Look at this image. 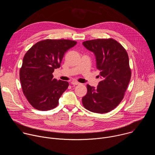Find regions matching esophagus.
Returning a JSON list of instances; mask_svg holds the SVG:
<instances>
[{
  "mask_svg": "<svg viewBox=\"0 0 155 155\" xmlns=\"http://www.w3.org/2000/svg\"><path fill=\"white\" fill-rule=\"evenodd\" d=\"M71 84H72V85H77V84H80V83H78V82H77V81H72V82H71Z\"/></svg>",
  "mask_w": 155,
  "mask_h": 155,
  "instance_id": "obj_1",
  "label": "esophagus"
}]
</instances>
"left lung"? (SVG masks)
<instances>
[{"instance_id": "8db88e82", "label": "left lung", "mask_w": 155, "mask_h": 155, "mask_svg": "<svg viewBox=\"0 0 155 155\" xmlns=\"http://www.w3.org/2000/svg\"><path fill=\"white\" fill-rule=\"evenodd\" d=\"M83 45L94 53L97 69L102 78L96 89L87 84L83 105L92 112H109L123 100L130 80L128 54L120 43L111 38L87 40Z\"/></svg>"}]
</instances>
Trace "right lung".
Here are the masks:
<instances>
[{"mask_svg":"<svg viewBox=\"0 0 155 155\" xmlns=\"http://www.w3.org/2000/svg\"><path fill=\"white\" fill-rule=\"evenodd\" d=\"M77 44L65 39H45L36 43L25 54L19 70L22 90L30 104L41 111L57 107L68 89V81L53 78L65 53Z\"/></svg>","mask_w":155,"mask_h":155,"instance_id":"obj_1","label":"right lung"}]
</instances>
